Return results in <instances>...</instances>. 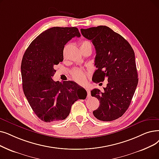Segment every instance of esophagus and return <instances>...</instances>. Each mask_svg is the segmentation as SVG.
Instances as JSON below:
<instances>
[{
  "label": "esophagus",
  "instance_id": "obj_1",
  "mask_svg": "<svg viewBox=\"0 0 159 159\" xmlns=\"http://www.w3.org/2000/svg\"><path fill=\"white\" fill-rule=\"evenodd\" d=\"M86 90L87 92V93H88V96H90V90H89V89L88 88H86Z\"/></svg>",
  "mask_w": 159,
  "mask_h": 159
}]
</instances>
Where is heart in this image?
I'll list each match as a JSON object with an SVG mask.
<instances>
[{"mask_svg":"<svg viewBox=\"0 0 159 159\" xmlns=\"http://www.w3.org/2000/svg\"><path fill=\"white\" fill-rule=\"evenodd\" d=\"M80 48L82 47H89L92 49V43L89 41L88 40H84L83 41H82V43H80ZM71 76L73 79L76 81L78 83L82 84L85 82L86 80V73L80 70H79V69H77V70H75L72 71L71 73Z\"/></svg>","mask_w":159,"mask_h":159,"instance_id":"obj_1","label":"heart"}]
</instances>
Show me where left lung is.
I'll return each instance as SVG.
<instances>
[{"label": "left lung", "mask_w": 159, "mask_h": 159, "mask_svg": "<svg viewBox=\"0 0 159 159\" xmlns=\"http://www.w3.org/2000/svg\"><path fill=\"white\" fill-rule=\"evenodd\" d=\"M93 44L98 68L92 77L95 82L108 80L104 92L95 88L92 96L100 105L93 112L97 119L110 121L119 118L128 109L139 82L134 52L128 41L107 26L80 29Z\"/></svg>", "instance_id": "left-lung-1"}]
</instances>
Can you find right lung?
Returning a JSON list of instances; mask_svg holds the SVG:
<instances>
[{
  "label": "right lung",
  "mask_w": 159,
  "mask_h": 159,
  "mask_svg": "<svg viewBox=\"0 0 159 159\" xmlns=\"http://www.w3.org/2000/svg\"><path fill=\"white\" fill-rule=\"evenodd\" d=\"M75 36L80 37L77 27H52L34 39L23 55V92L34 112L45 122L65 120L73 103L87 96L85 89L73 81L52 79L54 66L64 60V45Z\"/></svg>",
  "instance_id": "add662e5"
}]
</instances>
